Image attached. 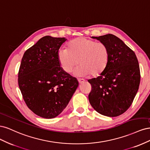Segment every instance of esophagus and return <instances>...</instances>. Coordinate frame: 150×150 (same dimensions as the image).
<instances>
[{
    "label": "esophagus",
    "instance_id": "34e87169",
    "mask_svg": "<svg viewBox=\"0 0 150 150\" xmlns=\"http://www.w3.org/2000/svg\"><path fill=\"white\" fill-rule=\"evenodd\" d=\"M78 82H79V84H82V83H83L84 82V79H81V78H78Z\"/></svg>",
    "mask_w": 150,
    "mask_h": 150
}]
</instances>
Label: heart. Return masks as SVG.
<instances>
[{
    "label": "heart",
    "mask_w": 150,
    "mask_h": 150,
    "mask_svg": "<svg viewBox=\"0 0 150 150\" xmlns=\"http://www.w3.org/2000/svg\"><path fill=\"white\" fill-rule=\"evenodd\" d=\"M109 57V50L105 44L84 37L70 40L67 49H59L57 53L59 64L66 73H71L78 61L79 65L75 74L79 76L100 75L106 69Z\"/></svg>",
    "instance_id": "1"
}]
</instances>
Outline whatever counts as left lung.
<instances>
[{
    "mask_svg": "<svg viewBox=\"0 0 150 150\" xmlns=\"http://www.w3.org/2000/svg\"><path fill=\"white\" fill-rule=\"evenodd\" d=\"M92 38L106 45L110 57L103 73L88 80L91 85L89 103L99 114L118 116L130 107L138 92L141 78L138 59L133 50L114 35Z\"/></svg>",
    "mask_w": 150,
    "mask_h": 150,
    "instance_id": "8db88e82",
    "label": "left lung"
}]
</instances>
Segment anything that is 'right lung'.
I'll list each match as a JSON object with an SVG mask.
<instances>
[{
	"label": "right lung",
	"instance_id": "1",
	"mask_svg": "<svg viewBox=\"0 0 150 150\" xmlns=\"http://www.w3.org/2000/svg\"><path fill=\"white\" fill-rule=\"evenodd\" d=\"M66 40L44 36L22 59L18 84L22 98L30 110L43 118H54L61 113L79 85L57 61L58 50Z\"/></svg>",
	"mask_w": 150,
	"mask_h": 150
}]
</instances>
